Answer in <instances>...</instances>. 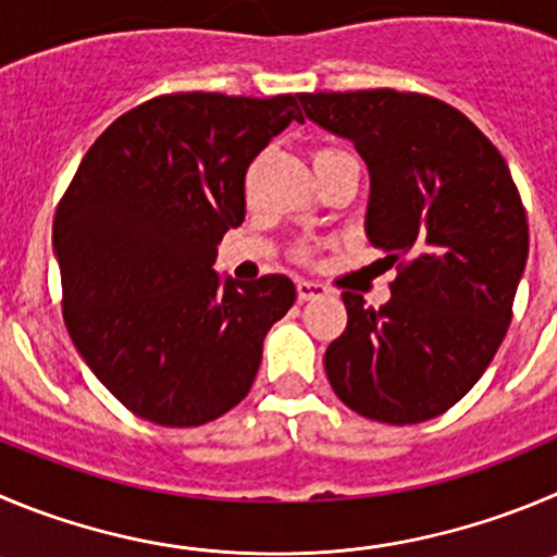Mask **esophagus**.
Returning a JSON list of instances; mask_svg holds the SVG:
<instances>
[{
  "instance_id": "esophagus-1",
  "label": "esophagus",
  "mask_w": 557,
  "mask_h": 557,
  "mask_svg": "<svg viewBox=\"0 0 557 557\" xmlns=\"http://www.w3.org/2000/svg\"><path fill=\"white\" fill-rule=\"evenodd\" d=\"M326 288L321 283H315V280H299L296 283V296H299V302H310V299H319V296H324Z\"/></svg>"
}]
</instances>
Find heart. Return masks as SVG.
Masks as SVG:
<instances>
[{
    "label": "heart",
    "mask_w": 557,
    "mask_h": 557,
    "mask_svg": "<svg viewBox=\"0 0 557 557\" xmlns=\"http://www.w3.org/2000/svg\"><path fill=\"white\" fill-rule=\"evenodd\" d=\"M335 156H351V153H346V150H341V148H321L319 153H315V161L335 159Z\"/></svg>",
    "instance_id": "obj_1"
}]
</instances>
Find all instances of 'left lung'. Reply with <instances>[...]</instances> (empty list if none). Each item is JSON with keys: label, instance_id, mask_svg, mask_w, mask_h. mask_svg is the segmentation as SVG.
Wrapping results in <instances>:
<instances>
[{"label": "left lung", "instance_id": "8db88e82", "mask_svg": "<svg viewBox=\"0 0 557 557\" xmlns=\"http://www.w3.org/2000/svg\"><path fill=\"white\" fill-rule=\"evenodd\" d=\"M371 173L366 233L398 277L389 302L343 294L324 355L335 396L389 425L448 412L490 368L528 261V216L500 150L459 109L398 90L302 92Z\"/></svg>", "mask_w": 557, "mask_h": 557}]
</instances>
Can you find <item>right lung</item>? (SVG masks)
<instances>
[{
	"label": "right lung",
	"instance_id": "right-lung-1",
	"mask_svg": "<svg viewBox=\"0 0 557 557\" xmlns=\"http://www.w3.org/2000/svg\"><path fill=\"white\" fill-rule=\"evenodd\" d=\"M290 121L294 96L150 98L92 143L57 206L71 341L143 420L189 429L236 407L294 305L285 274L222 283L211 269L244 222L247 168Z\"/></svg>",
	"mask_w": 557,
	"mask_h": 557
}]
</instances>
